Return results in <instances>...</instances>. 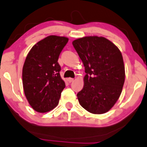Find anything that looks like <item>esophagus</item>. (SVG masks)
Masks as SVG:
<instances>
[{
	"label": "esophagus",
	"instance_id": "1",
	"mask_svg": "<svg viewBox=\"0 0 147 147\" xmlns=\"http://www.w3.org/2000/svg\"><path fill=\"white\" fill-rule=\"evenodd\" d=\"M68 81H69V83H72V82H74V78H69V79H68Z\"/></svg>",
	"mask_w": 147,
	"mask_h": 147
}]
</instances>
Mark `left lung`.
<instances>
[{"mask_svg": "<svg viewBox=\"0 0 147 147\" xmlns=\"http://www.w3.org/2000/svg\"><path fill=\"white\" fill-rule=\"evenodd\" d=\"M85 67L84 86L77 94L82 107L94 114L109 111L125 82V66L117 46L105 37L86 36L72 42Z\"/></svg>", "mask_w": 147, "mask_h": 147, "instance_id": "obj_1", "label": "left lung"}]
</instances>
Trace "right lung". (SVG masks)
Wrapping results in <instances>:
<instances>
[{
	"label": "right lung",
	"mask_w": 147,
	"mask_h": 147,
	"mask_svg": "<svg viewBox=\"0 0 147 147\" xmlns=\"http://www.w3.org/2000/svg\"><path fill=\"white\" fill-rule=\"evenodd\" d=\"M68 40L64 36H49L34 45L26 56L22 69L23 88L36 111L48 112L59 104L65 83L57 61Z\"/></svg>",
	"instance_id": "add662e5"
}]
</instances>
